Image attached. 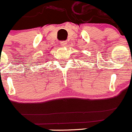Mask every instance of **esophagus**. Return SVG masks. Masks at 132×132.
Returning a JSON list of instances; mask_svg holds the SVG:
<instances>
[{"label": "esophagus", "mask_w": 132, "mask_h": 132, "mask_svg": "<svg viewBox=\"0 0 132 132\" xmlns=\"http://www.w3.org/2000/svg\"><path fill=\"white\" fill-rule=\"evenodd\" d=\"M60 44L62 46H65L67 44V41H61Z\"/></svg>", "instance_id": "1"}]
</instances>
